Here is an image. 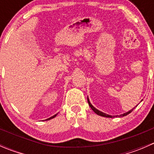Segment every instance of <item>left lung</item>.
I'll list each match as a JSON object with an SVG mask.
<instances>
[{"label": "left lung", "instance_id": "1", "mask_svg": "<svg viewBox=\"0 0 154 154\" xmlns=\"http://www.w3.org/2000/svg\"><path fill=\"white\" fill-rule=\"evenodd\" d=\"M87 100H88V105H89V106L91 107V109L93 110V111L94 112L96 113V114L97 115H98V116H103V117H106V118H114V117H117V116H119V117H123V116H127V115L128 114H130V112H131L132 111H133V109H135V106L134 108L133 109H130V111H128L127 112H125V113H124V114H122V115H120V116H109V115H107V114H106V113H104V112H100V111H99L98 109H97L95 108V107H94L92 106V105H91V103H90V101H89V100H88V98H87Z\"/></svg>", "mask_w": 154, "mask_h": 154}]
</instances>
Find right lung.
Wrapping results in <instances>:
<instances>
[{"mask_svg":"<svg viewBox=\"0 0 154 154\" xmlns=\"http://www.w3.org/2000/svg\"><path fill=\"white\" fill-rule=\"evenodd\" d=\"M57 114H56V115H54V116H53L52 117H51V118H49V119H46V121H48V120H51V119H54V118H55L56 116H57Z\"/></svg>","mask_w":154,"mask_h":154,"instance_id":"right-lung-1","label":"right lung"}]
</instances>
